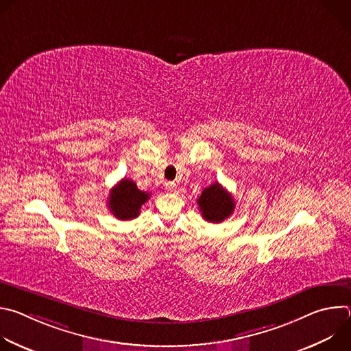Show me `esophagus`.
<instances>
[{"instance_id":"1","label":"esophagus","mask_w":351,"mask_h":351,"mask_svg":"<svg viewBox=\"0 0 351 351\" xmlns=\"http://www.w3.org/2000/svg\"><path fill=\"white\" fill-rule=\"evenodd\" d=\"M167 190H168V191H171V193H176V190H178V184H176L175 182H168V183H167Z\"/></svg>"}]
</instances>
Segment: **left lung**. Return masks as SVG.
<instances>
[{
	"label": "left lung",
	"mask_w": 351,
	"mask_h": 351,
	"mask_svg": "<svg viewBox=\"0 0 351 351\" xmlns=\"http://www.w3.org/2000/svg\"><path fill=\"white\" fill-rule=\"evenodd\" d=\"M197 204L203 218L213 223H221L234 210V199L218 182L203 190Z\"/></svg>",
	"instance_id": "obj_1"
}]
</instances>
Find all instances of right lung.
I'll return each mask as SVG.
<instances>
[{
  "mask_svg": "<svg viewBox=\"0 0 351 351\" xmlns=\"http://www.w3.org/2000/svg\"><path fill=\"white\" fill-rule=\"evenodd\" d=\"M149 198V193L137 189L130 179H122L112 190L108 198V208L121 221L137 218L141 206Z\"/></svg>",
  "mask_w": 351,
  "mask_h": 351,
  "instance_id": "1",
  "label": "right lung"
}]
</instances>
